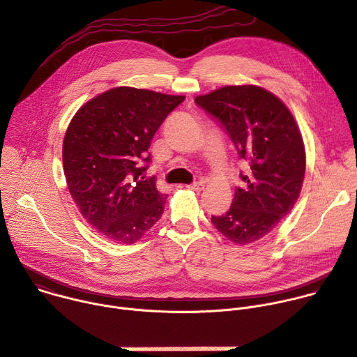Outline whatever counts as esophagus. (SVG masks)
<instances>
[{"label":"esophagus","instance_id":"esophagus-1","mask_svg":"<svg viewBox=\"0 0 357 357\" xmlns=\"http://www.w3.org/2000/svg\"><path fill=\"white\" fill-rule=\"evenodd\" d=\"M188 188L195 190V191H202V190L204 188V181H203V180L196 181V183H193V184H190V185H188Z\"/></svg>","mask_w":357,"mask_h":357}]
</instances>
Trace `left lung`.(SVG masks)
<instances>
[{"mask_svg":"<svg viewBox=\"0 0 357 357\" xmlns=\"http://www.w3.org/2000/svg\"><path fill=\"white\" fill-rule=\"evenodd\" d=\"M195 101L222 124L245 166L230 208L211 223L236 244L257 241L298 199L306 172L298 127L283 101L257 86H226Z\"/></svg>","mask_w":357,"mask_h":357,"instance_id":"1","label":"left lung"}]
</instances>
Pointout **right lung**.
<instances>
[{
  "mask_svg": "<svg viewBox=\"0 0 357 357\" xmlns=\"http://www.w3.org/2000/svg\"><path fill=\"white\" fill-rule=\"evenodd\" d=\"M184 96L117 87L81 107L63 143L70 195L86 220L104 237L140 240L161 217L167 195L144 172L155 131Z\"/></svg>",
  "mask_w": 357,
  "mask_h": 357,
  "instance_id": "add662e5",
  "label": "right lung"
}]
</instances>
